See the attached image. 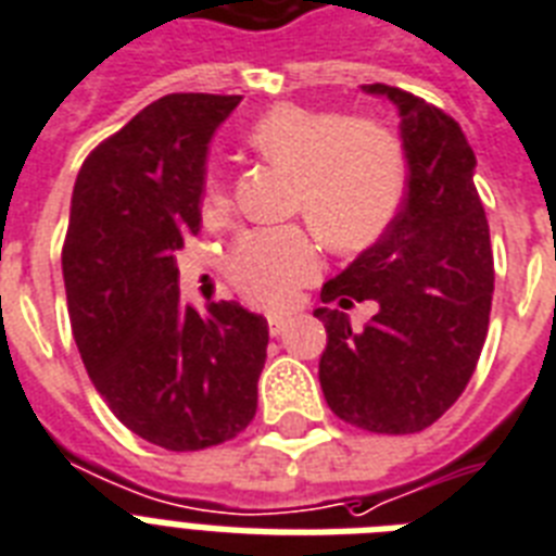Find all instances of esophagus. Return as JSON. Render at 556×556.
Wrapping results in <instances>:
<instances>
[{
  "label": "esophagus",
  "instance_id": "1",
  "mask_svg": "<svg viewBox=\"0 0 556 556\" xmlns=\"http://www.w3.org/2000/svg\"><path fill=\"white\" fill-rule=\"evenodd\" d=\"M266 324H269V332H273V336H281L283 327H287V315L269 313V315H266Z\"/></svg>",
  "mask_w": 556,
  "mask_h": 556
}]
</instances>
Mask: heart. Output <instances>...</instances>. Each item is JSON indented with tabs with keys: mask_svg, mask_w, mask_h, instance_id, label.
Listing matches in <instances>:
<instances>
[{
	"mask_svg": "<svg viewBox=\"0 0 556 556\" xmlns=\"http://www.w3.org/2000/svg\"><path fill=\"white\" fill-rule=\"evenodd\" d=\"M250 146L292 175L290 212L304 215L336 250H364L388 232L404 201V154L396 137L370 119L339 111L275 105L252 123ZM201 206H229L217 168L203 177ZM318 273V243L304 226H275L241 235L226 255V275L243 299L283 304Z\"/></svg>",
	"mask_w": 556,
	"mask_h": 556,
	"instance_id": "heart-1",
	"label": "heart"
}]
</instances>
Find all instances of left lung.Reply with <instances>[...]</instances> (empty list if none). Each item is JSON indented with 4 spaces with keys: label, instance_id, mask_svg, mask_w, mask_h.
<instances>
[{
    "label": "left lung",
    "instance_id": "1",
    "mask_svg": "<svg viewBox=\"0 0 556 556\" xmlns=\"http://www.w3.org/2000/svg\"><path fill=\"white\" fill-rule=\"evenodd\" d=\"M364 88L399 105L410 175L388 232L324 283V304L376 301L379 313L353 330L348 313L315 309L327 330L318 379L341 421L399 437L430 428L468 388L488 336L494 255L459 123L396 86Z\"/></svg>",
    "mask_w": 556,
    "mask_h": 556
}]
</instances>
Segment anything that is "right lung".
<instances>
[{"label": "right lung", "mask_w": 556, "mask_h": 556, "mask_svg": "<svg viewBox=\"0 0 556 556\" xmlns=\"http://www.w3.org/2000/svg\"><path fill=\"white\" fill-rule=\"evenodd\" d=\"M241 102L166 94L105 137L79 168L62 275L74 341L111 413L146 442L224 445L257 410L269 330L217 301L180 299L175 252L201 232L206 143Z\"/></svg>", "instance_id": "right-lung-1"}]
</instances>
